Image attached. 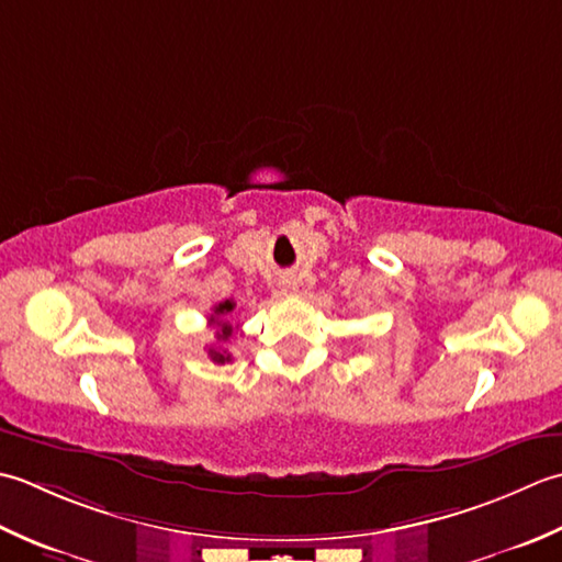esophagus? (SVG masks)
<instances>
[{"label": "esophagus", "mask_w": 562, "mask_h": 562, "mask_svg": "<svg viewBox=\"0 0 562 562\" xmlns=\"http://www.w3.org/2000/svg\"><path fill=\"white\" fill-rule=\"evenodd\" d=\"M281 291H283L285 295H293V293L297 291V281H295L293 277H285V279H281Z\"/></svg>", "instance_id": "esophagus-1"}]
</instances>
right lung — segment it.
<instances>
[{
    "label": "right lung",
    "mask_w": 562,
    "mask_h": 562,
    "mask_svg": "<svg viewBox=\"0 0 562 562\" xmlns=\"http://www.w3.org/2000/svg\"><path fill=\"white\" fill-rule=\"evenodd\" d=\"M235 311V303L233 301H223L217 303L213 307V315L209 317V325L215 327V339L217 345H227L231 341V337L235 335V327L231 323V313ZM209 357L215 361V363H227L233 361L231 353H227V349H221V347H211L209 349Z\"/></svg>",
    "instance_id": "right-lung-1"
}]
</instances>
